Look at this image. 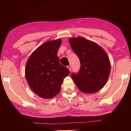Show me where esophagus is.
<instances>
[{"instance_id":"1","label":"esophagus","mask_w":131,"mask_h":131,"mask_svg":"<svg viewBox=\"0 0 131 131\" xmlns=\"http://www.w3.org/2000/svg\"><path fill=\"white\" fill-rule=\"evenodd\" d=\"M67 68H68V69H69V71H70V72H71V70H72V68H71V67H70V66H68Z\"/></svg>"}]
</instances>
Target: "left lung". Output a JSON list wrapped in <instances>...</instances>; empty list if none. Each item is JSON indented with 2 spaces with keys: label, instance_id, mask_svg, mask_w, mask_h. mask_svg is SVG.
<instances>
[{
  "label": "left lung",
  "instance_id": "1",
  "mask_svg": "<svg viewBox=\"0 0 131 131\" xmlns=\"http://www.w3.org/2000/svg\"><path fill=\"white\" fill-rule=\"evenodd\" d=\"M71 48L80 61V70L72 74L77 88L85 94H94L105 85L111 65L107 53L95 42L84 37L69 39Z\"/></svg>",
  "mask_w": 131,
  "mask_h": 131
}]
</instances>
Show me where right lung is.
<instances>
[{
  "mask_svg": "<svg viewBox=\"0 0 131 131\" xmlns=\"http://www.w3.org/2000/svg\"><path fill=\"white\" fill-rule=\"evenodd\" d=\"M62 40L47 41L30 55L25 75L31 90L39 96L52 99L60 92L63 79L70 73L57 55Z\"/></svg>",
  "mask_w": 131,
  "mask_h": 131,
  "instance_id": "1",
  "label": "right lung"
}]
</instances>
